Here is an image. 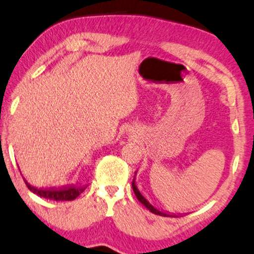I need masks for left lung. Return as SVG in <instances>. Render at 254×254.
<instances>
[{
    "label": "left lung",
    "instance_id": "1",
    "mask_svg": "<svg viewBox=\"0 0 254 254\" xmlns=\"http://www.w3.org/2000/svg\"><path fill=\"white\" fill-rule=\"evenodd\" d=\"M136 174V173H135ZM135 177H133V180H132V189H133V191H135V195H136V197L138 198V201L142 204H144V206L146 207V208H148L149 210H150L151 213H154V214H156V215H161V216H172L170 214H168V213H164V212H161L160 209H157L156 207H154L152 206V204L149 202L148 200H146V198L143 196L142 194H140V191H139V189L137 188V186H136V181H135Z\"/></svg>",
    "mask_w": 254,
    "mask_h": 254
}]
</instances>
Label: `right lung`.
<instances>
[{
	"label": "right lung",
	"instance_id": "right-lung-1",
	"mask_svg": "<svg viewBox=\"0 0 254 254\" xmlns=\"http://www.w3.org/2000/svg\"><path fill=\"white\" fill-rule=\"evenodd\" d=\"M24 180V179H23ZM26 182V186L28 187V189L33 193L39 195L40 197H45V198H50V200H54V201H72L74 198H77L79 195H80L82 191L86 189V187H77V186H73V187H67V188H61V189H42V188H36L30 186L28 182L24 180Z\"/></svg>",
	"mask_w": 254,
	"mask_h": 254
}]
</instances>
